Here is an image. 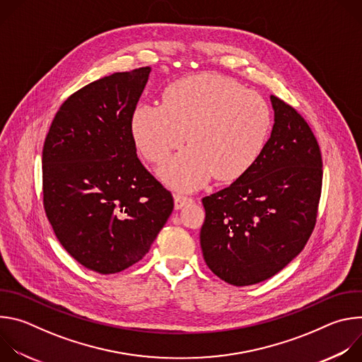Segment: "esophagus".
<instances>
[{
	"mask_svg": "<svg viewBox=\"0 0 362 362\" xmlns=\"http://www.w3.org/2000/svg\"><path fill=\"white\" fill-rule=\"evenodd\" d=\"M193 199L189 197V196H183V194H175V209H182L185 204L187 203H192Z\"/></svg>",
	"mask_w": 362,
	"mask_h": 362,
	"instance_id": "34e87169",
	"label": "esophagus"
}]
</instances>
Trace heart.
Here are the masks:
<instances>
[{
	"mask_svg": "<svg viewBox=\"0 0 362 362\" xmlns=\"http://www.w3.org/2000/svg\"><path fill=\"white\" fill-rule=\"evenodd\" d=\"M274 126L268 103L243 86L214 74L172 83L163 105L140 103L132 133L143 156L163 163L187 133L189 148L160 170L177 189L194 190L215 175L219 180L243 176L264 153Z\"/></svg>",
	"mask_w": 362,
	"mask_h": 362,
	"instance_id": "heart-1",
	"label": "heart"
}]
</instances>
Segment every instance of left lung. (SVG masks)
<instances>
[{"instance_id":"left-lung-1","label":"left lung","mask_w":362,"mask_h":362,"mask_svg":"<svg viewBox=\"0 0 362 362\" xmlns=\"http://www.w3.org/2000/svg\"><path fill=\"white\" fill-rule=\"evenodd\" d=\"M274 127L257 162L229 187L202 199L200 246L222 281L246 286L269 279L306 245L322 187L318 141L303 117L271 95Z\"/></svg>"}]
</instances>
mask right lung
Masks as SVG:
<instances>
[{
	"instance_id": "obj_1",
	"label": "right lung",
	"mask_w": 362,
	"mask_h": 362,
	"mask_svg": "<svg viewBox=\"0 0 362 362\" xmlns=\"http://www.w3.org/2000/svg\"><path fill=\"white\" fill-rule=\"evenodd\" d=\"M150 67L115 73L70 95L42 147L45 215L90 271L117 274L148 252L173 197L141 165L132 117Z\"/></svg>"
}]
</instances>
